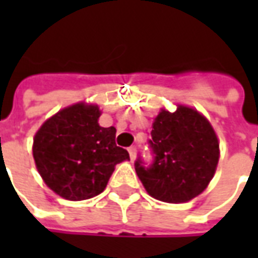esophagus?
Wrapping results in <instances>:
<instances>
[{
    "mask_svg": "<svg viewBox=\"0 0 258 258\" xmlns=\"http://www.w3.org/2000/svg\"><path fill=\"white\" fill-rule=\"evenodd\" d=\"M128 153H130V157H131V160H134L135 156H137V148H135V146H130Z\"/></svg>",
    "mask_w": 258,
    "mask_h": 258,
    "instance_id": "1",
    "label": "esophagus"
}]
</instances>
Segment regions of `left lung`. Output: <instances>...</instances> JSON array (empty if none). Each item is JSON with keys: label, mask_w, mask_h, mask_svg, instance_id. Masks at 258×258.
<instances>
[{"label": "left lung", "mask_w": 258, "mask_h": 258, "mask_svg": "<svg viewBox=\"0 0 258 258\" xmlns=\"http://www.w3.org/2000/svg\"><path fill=\"white\" fill-rule=\"evenodd\" d=\"M151 135L152 162L138 156L134 163L148 194L167 203H184L202 194L220 156L210 123L194 109L178 106L174 113H159Z\"/></svg>", "instance_id": "left-lung-1"}]
</instances>
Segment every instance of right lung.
I'll list each match as a JSON object with an SVG mask.
<instances>
[{
    "instance_id": "add662e5",
    "label": "right lung",
    "mask_w": 258,
    "mask_h": 258,
    "mask_svg": "<svg viewBox=\"0 0 258 258\" xmlns=\"http://www.w3.org/2000/svg\"><path fill=\"white\" fill-rule=\"evenodd\" d=\"M95 105L77 103L42 124L34 137L33 156L51 189L68 200H85L106 188L114 166L130 160L116 145V128L101 127Z\"/></svg>"
}]
</instances>
